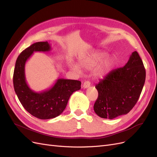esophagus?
<instances>
[{"label": "esophagus", "mask_w": 157, "mask_h": 157, "mask_svg": "<svg viewBox=\"0 0 157 157\" xmlns=\"http://www.w3.org/2000/svg\"><path fill=\"white\" fill-rule=\"evenodd\" d=\"M90 86V82L89 81H86L83 84V87L84 89H86V88L89 87Z\"/></svg>", "instance_id": "esophagus-1"}]
</instances>
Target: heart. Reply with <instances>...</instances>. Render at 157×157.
Returning <instances> with one entry per match:
<instances>
[{
	"instance_id": "1",
	"label": "heart",
	"mask_w": 157,
	"mask_h": 157,
	"mask_svg": "<svg viewBox=\"0 0 157 157\" xmlns=\"http://www.w3.org/2000/svg\"><path fill=\"white\" fill-rule=\"evenodd\" d=\"M105 56L106 54L103 52L95 53L82 59L80 62V65L87 69H92L96 66L94 70L95 75L97 77H102L111 70L115 63L113 57L107 56L105 58ZM69 66L73 70L79 72V67L77 64L70 63Z\"/></svg>"
}]
</instances>
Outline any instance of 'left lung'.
<instances>
[{
	"label": "left lung",
	"instance_id": "8db88e82",
	"mask_svg": "<svg viewBox=\"0 0 157 157\" xmlns=\"http://www.w3.org/2000/svg\"><path fill=\"white\" fill-rule=\"evenodd\" d=\"M146 71L137 52H133L122 67L111 71L95 86L98 98L94 104L99 117L113 119L127 114L137 102Z\"/></svg>",
	"mask_w": 157,
	"mask_h": 157
}]
</instances>
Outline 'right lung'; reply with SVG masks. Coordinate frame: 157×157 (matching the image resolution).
<instances>
[{"instance_id": "1", "label": "right lung", "mask_w": 157, "mask_h": 157, "mask_svg": "<svg viewBox=\"0 0 157 157\" xmlns=\"http://www.w3.org/2000/svg\"><path fill=\"white\" fill-rule=\"evenodd\" d=\"M48 42L32 44L18 56L15 64L13 84L20 102L32 115L40 119H53L61 114L67 105L71 95L81 89L78 80L58 79L50 89L40 92L32 90L26 81L25 64L34 52H49Z\"/></svg>"}]
</instances>
